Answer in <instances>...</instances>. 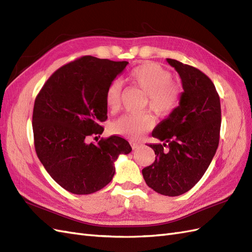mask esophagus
I'll list each match as a JSON object with an SVG mask.
<instances>
[{
    "instance_id": "esophagus-1",
    "label": "esophagus",
    "mask_w": 252,
    "mask_h": 252,
    "mask_svg": "<svg viewBox=\"0 0 252 252\" xmlns=\"http://www.w3.org/2000/svg\"><path fill=\"white\" fill-rule=\"evenodd\" d=\"M131 146H132V149L133 150H136V149H138V148H140L142 145L140 142H136V141H131Z\"/></svg>"
}]
</instances>
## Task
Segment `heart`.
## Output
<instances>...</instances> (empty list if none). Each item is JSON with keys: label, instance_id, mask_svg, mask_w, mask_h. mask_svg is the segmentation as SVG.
<instances>
[{"label": "heart", "instance_id": "obj_1", "mask_svg": "<svg viewBox=\"0 0 252 252\" xmlns=\"http://www.w3.org/2000/svg\"><path fill=\"white\" fill-rule=\"evenodd\" d=\"M128 80L147 93L149 105L158 116H168L173 112L181 100V89L172 81V76L161 65L154 62L143 63L133 68ZM121 84L113 81L105 92V104L115 112L120 104ZM155 124L153 115L146 113H126L112 124L114 134L128 138H139Z\"/></svg>", "mask_w": 252, "mask_h": 252}]
</instances>
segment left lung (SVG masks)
<instances>
[{"label":"left lung","instance_id":"8db88e82","mask_svg":"<svg viewBox=\"0 0 252 252\" xmlns=\"http://www.w3.org/2000/svg\"><path fill=\"white\" fill-rule=\"evenodd\" d=\"M167 61L181 77L184 92L178 106L152 132L162 143L148 145L156 157L142 169V175L157 193L178 196L198 183L217 152L220 102L213 82L203 71L174 59Z\"/></svg>","mask_w":252,"mask_h":252}]
</instances>
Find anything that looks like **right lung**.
Here are the masks:
<instances>
[{
  "label": "right lung",
  "mask_w": 252,
  "mask_h": 252,
  "mask_svg": "<svg viewBox=\"0 0 252 252\" xmlns=\"http://www.w3.org/2000/svg\"><path fill=\"white\" fill-rule=\"evenodd\" d=\"M127 64L81 57L57 69L34 100L35 152L54 181L70 193L102 189L113 179L118 156L132 151L119 136L97 145L86 142L89 136L102 134L99 124L107 119L106 89Z\"/></svg>",
  "instance_id": "right-lung-1"
}]
</instances>
